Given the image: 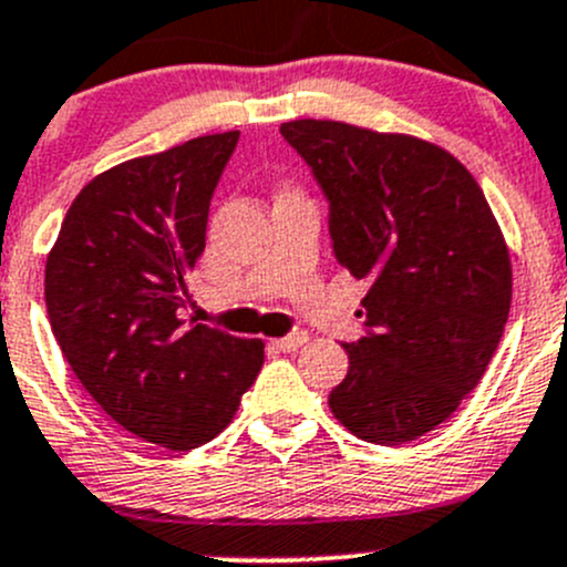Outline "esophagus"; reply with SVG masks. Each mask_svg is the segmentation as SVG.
<instances>
[{
  "instance_id": "34e87169",
  "label": "esophagus",
  "mask_w": 567,
  "mask_h": 567,
  "mask_svg": "<svg viewBox=\"0 0 567 567\" xmlns=\"http://www.w3.org/2000/svg\"><path fill=\"white\" fill-rule=\"evenodd\" d=\"M307 340H310V334H307V331H293V334H285V337H279V340H271V348L274 351L290 353V351H299Z\"/></svg>"
}]
</instances>
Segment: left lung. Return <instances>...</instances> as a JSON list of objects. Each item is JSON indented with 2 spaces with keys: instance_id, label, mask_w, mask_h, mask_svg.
I'll use <instances>...</instances> for the list:
<instances>
[{
  "instance_id": "obj_1",
  "label": "left lung",
  "mask_w": 567,
  "mask_h": 567,
  "mask_svg": "<svg viewBox=\"0 0 567 567\" xmlns=\"http://www.w3.org/2000/svg\"><path fill=\"white\" fill-rule=\"evenodd\" d=\"M329 203L337 262L370 285L329 409L353 436L403 444L477 386L505 331L511 251L472 173L425 140L337 120L282 123Z\"/></svg>"
}]
</instances>
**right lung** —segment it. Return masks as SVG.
Listing matches in <instances>:
<instances>
[{"instance_id":"add662e5","label":"right lung","mask_w":567,"mask_h":567,"mask_svg":"<svg viewBox=\"0 0 567 567\" xmlns=\"http://www.w3.org/2000/svg\"><path fill=\"white\" fill-rule=\"evenodd\" d=\"M238 131L131 158L87 183L45 260V310L71 370L117 425L199 447L236 416L262 340L181 320L214 188Z\"/></svg>"}]
</instances>
